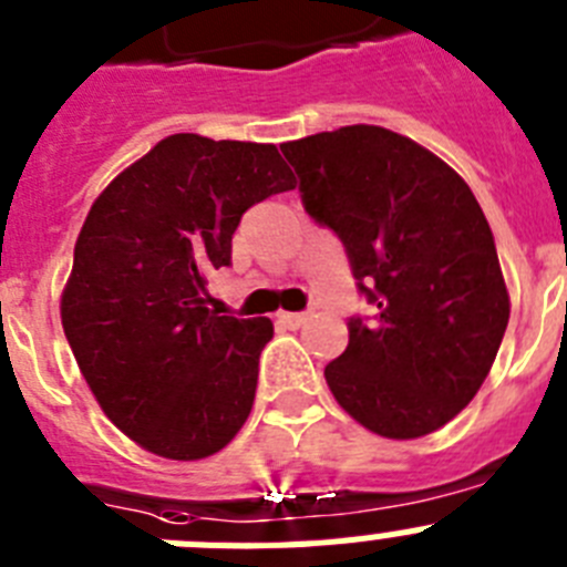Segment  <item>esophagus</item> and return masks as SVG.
Returning a JSON list of instances; mask_svg holds the SVG:
<instances>
[{"label":"esophagus","instance_id":"1","mask_svg":"<svg viewBox=\"0 0 567 567\" xmlns=\"http://www.w3.org/2000/svg\"><path fill=\"white\" fill-rule=\"evenodd\" d=\"M309 318H312V312H280L278 323H284V327H289V329H298V327H303Z\"/></svg>","mask_w":567,"mask_h":567}]
</instances>
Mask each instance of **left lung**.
<instances>
[{
    "label": "left lung",
    "mask_w": 567,
    "mask_h": 567,
    "mask_svg": "<svg viewBox=\"0 0 567 567\" xmlns=\"http://www.w3.org/2000/svg\"><path fill=\"white\" fill-rule=\"evenodd\" d=\"M303 209L340 238L372 318L323 369L334 400L380 437L414 440L480 392L508 327V292L468 184L405 135L352 124L280 144Z\"/></svg>",
    "instance_id": "1"
}]
</instances>
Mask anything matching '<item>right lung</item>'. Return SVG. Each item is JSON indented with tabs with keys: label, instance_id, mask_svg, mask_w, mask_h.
Listing matches in <instances>:
<instances>
[{
	"label": "right lung",
	"instance_id": "right-lung-1",
	"mask_svg": "<svg viewBox=\"0 0 567 567\" xmlns=\"http://www.w3.org/2000/svg\"><path fill=\"white\" fill-rule=\"evenodd\" d=\"M295 187L275 144L167 135L90 207L62 295L76 363L130 440L167 460L221 452L247 423L269 318L209 309L252 204Z\"/></svg>",
	"mask_w": 567,
	"mask_h": 567
}]
</instances>
